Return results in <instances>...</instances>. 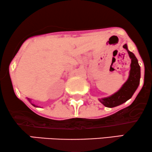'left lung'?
<instances>
[{
    "label": "left lung",
    "mask_w": 152,
    "mask_h": 152,
    "mask_svg": "<svg viewBox=\"0 0 152 152\" xmlns=\"http://www.w3.org/2000/svg\"><path fill=\"white\" fill-rule=\"evenodd\" d=\"M123 47L126 49L129 57L131 59L130 73L127 81L123 85L118 91L108 98L99 99L100 103L108 108H113L127 101L135 93L140 83L141 69L137 59L134 53L128 49L126 44H124Z\"/></svg>",
    "instance_id": "left-lung-1"
}]
</instances>
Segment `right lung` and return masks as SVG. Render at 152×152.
I'll return each mask as SVG.
<instances>
[{"instance_id":"right-lung-1","label":"right lung","mask_w":152,"mask_h":152,"mask_svg":"<svg viewBox=\"0 0 152 152\" xmlns=\"http://www.w3.org/2000/svg\"><path fill=\"white\" fill-rule=\"evenodd\" d=\"M28 100H29V101L31 102V100H29V99H28ZM31 104H32V103H31ZM32 105H34V107H36V106H37V105H34V104H32Z\"/></svg>"}]
</instances>
